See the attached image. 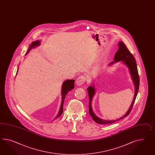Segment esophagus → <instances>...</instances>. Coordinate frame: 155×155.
I'll return each instance as SVG.
<instances>
[{
    "label": "esophagus",
    "mask_w": 155,
    "mask_h": 155,
    "mask_svg": "<svg viewBox=\"0 0 155 155\" xmlns=\"http://www.w3.org/2000/svg\"><path fill=\"white\" fill-rule=\"evenodd\" d=\"M86 82V77L84 76H79L76 80V83L78 86L82 85Z\"/></svg>",
    "instance_id": "1"
}]
</instances>
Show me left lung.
Instances as JSON below:
<instances>
[{
	"mask_svg": "<svg viewBox=\"0 0 155 155\" xmlns=\"http://www.w3.org/2000/svg\"><path fill=\"white\" fill-rule=\"evenodd\" d=\"M119 49L117 51L114 56V61H112L111 63H110L109 65H111V64L115 63V62H118L119 61H123L128 67L129 69L130 73L131 74L133 82L135 86V94H134V97L133 101L132 104L130 106L128 112L125 114L124 116L120 117V119H118L117 120H102L98 117H97L95 114L94 113L92 107H91V101L92 100V97L94 96L95 92V89L94 87L92 86H90L87 88V91L88 92V96H89V113L90 114L91 117H92L93 120L97 123L100 124H111L114 123L117 120H119L121 119H123L124 117H126L128 115L132 109L133 106L135 102L136 97L138 94V91L139 89V86H140V77H139V74L138 72V69H137V64H136V59L134 57H133L132 53H130L128 48H127L126 45H125L123 41H120L119 42Z\"/></svg>",
	"mask_w": 155,
	"mask_h": 155,
	"instance_id": "8db88e82",
	"label": "left lung"
}]
</instances>
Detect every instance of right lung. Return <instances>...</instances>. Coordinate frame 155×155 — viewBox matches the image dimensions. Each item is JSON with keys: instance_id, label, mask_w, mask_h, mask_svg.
<instances>
[{"instance_id": "obj_1", "label": "right lung", "mask_w": 155, "mask_h": 155, "mask_svg": "<svg viewBox=\"0 0 155 155\" xmlns=\"http://www.w3.org/2000/svg\"><path fill=\"white\" fill-rule=\"evenodd\" d=\"M40 44V42L38 40L32 42L31 43V45L30 46L29 49L28 50L27 53H28V51L30 50L32 48H35L36 46L39 45V44ZM18 69H17V72H18ZM16 73V74H17ZM74 79H69L67 80L64 82L63 85H62V90H61V98H62V101H61V109L59 110V111L58 113V114L57 115V117H55L54 119H57L59 117H61V115L63 113V104H64V99L65 97V96L68 94V92L69 91H71L73 90L74 87Z\"/></svg>"}]
</instances>
